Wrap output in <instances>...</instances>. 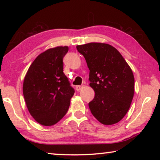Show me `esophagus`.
I'll list each match as a JSON object with an SVG mask.
<instances>
[{"label":"esophagus","instance_id":"obj_1","mask_svg":"<svg viewBox=\"0 0 160 160\" xmlns=\"http://www.w3.org/2000/svg\"><path fill=\"white\" fill-rule=\"evenodd\" d=\"M83 88H84V85H78V86L75 87V88H76V90L77 91L80 90L81 89Z\"/></svg>","mask_w":160,"mask_h":160}]
</instances>
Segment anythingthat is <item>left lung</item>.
Returning <instances> with one entry per match:
<instances>
[{
	"label": "left lung",
	"instance_id": "left-lung-1",
	"mask_svg": "<svg viewBox=\"0 0 160 160\" xmlns=\"http://www.w3.org/2000/svg\"><path fill=\"white\" fill-rule=\"evenodd\" d=\"M90 69V86L95 95L89 103L92 115L104 125L120 121L128 112L134 95L131 67L119 51L104 43L78 45Z\"/></svg>",
	"mask_w": 160,
	"mask_h": 160
}]
</instances>
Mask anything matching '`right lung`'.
Listing matches in <instances>:
<instances>
[{"instance_id":"right-lung-1","label":"right lung","mask_w":160,"mask_h":160,"mask_svg":"<svg viewBox=\"0 0 160 160\" xmlns=\"http://www.w3.org/2000/svg\"><path fill=\"white\" fill-rule=\"evenodd\" d=\"M68 47L40 53L27 72L23 95L31 116L42 126H53L66 114L75 90L63 72Z\"/></svg>"}]
</instances>
